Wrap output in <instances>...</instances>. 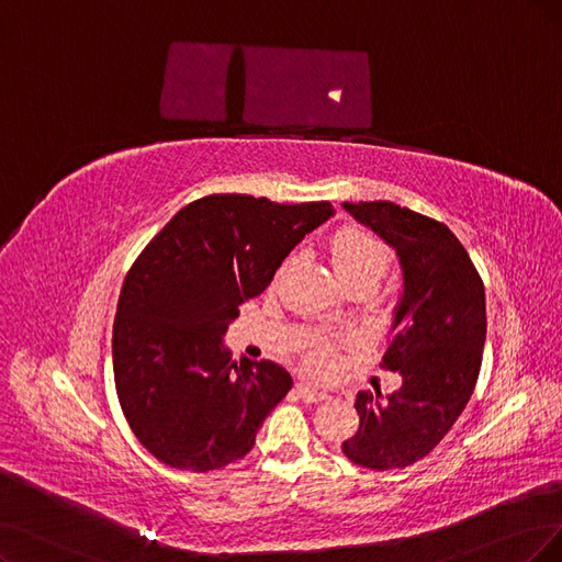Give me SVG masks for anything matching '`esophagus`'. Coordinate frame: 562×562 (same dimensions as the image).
I'll return each instance as SVG.
<instances>
[{
    "label": "esophagus",
    "instance_id": "34e87169",
    "mask_svg": "<svg viewBox=\"0 0 562 562\" xmlns=\"http://www.w3.org/2000/svg\"><path fill=\"white\" fill-rule=\"evenodd\" d=\"M296 393L305 403H322V401L328 398L326 391H317V389L307 386V384H296Z\"/></svg>",
    "mask_w": 562,
    "mask_h": 562
}]
</instances>
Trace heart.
I'll use <instances>...</instances> for the list:
<instances>
[{"label":"heart","mask_w":562,"mask_h":562,"mask_svg":"<svg viewBox=\"0 0 562 562\" xmlns=\"http://www.w3.org/2000/svg\"><path fill=\"white\" fill-rule=\"evenodd\" d=\"M391 261L389 247L375 234L361 226H342L330 240V263L340 282L351 278L380 280ZM336 349L328 342H315L307 349V366L313 370H330L336 366Z\"/></svg>","instance_id":"obj_1"}]
</instances>
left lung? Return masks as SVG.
Wrapping results in <instances>:
<instances>
[{"label": "left lung", "instance_id": "1", "mask_svg": "<svg viewBox=\"0 0 562 562\" xmlns=\"http://www.w3.org/2000/svg\"><path fill=\"white\" fill-rule=\"evenodd\" d=\"M342 207L396 252L403 276L382 357L403 386L386 398L359 391L361 424L342 451L357 465L398 470L438 447L472 396L486 342L484 284L442 222L391 201Z\"/></svg>", "mask_w": 562, "mask_h": 562}]
</instances>
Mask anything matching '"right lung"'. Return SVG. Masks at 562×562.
<instances>
[{
  "label": "right lung",
  "mask_w": 562,
  "mask_h": 562,
  "mask_svg": "<svg viewBox=\"0 0 562 562\" xmlns=\"http://www.w3.org/2000/svg\"><path fill=\"white\" fill-rule=\"evenodd\" d=\"M336 215L328 201L203 196L178 211L124 278L113 324L120 407L161 463L207 472L255 447L292 375L273 361L232 363L224 336L289 252Z\"/></svg>",
  "instance_id": "right-lung-1"
}]
</instances>
